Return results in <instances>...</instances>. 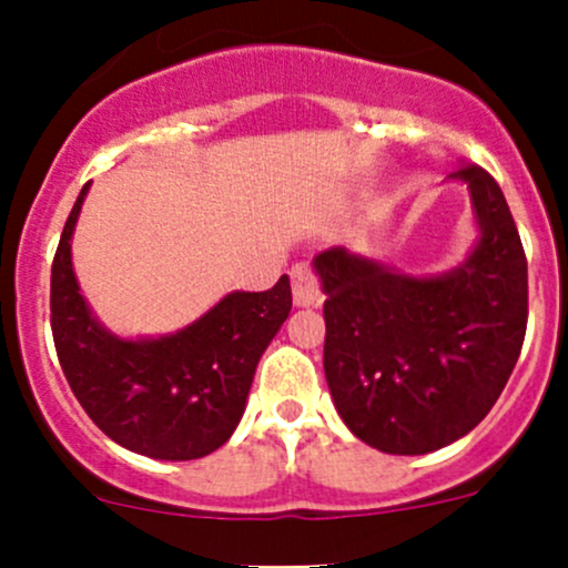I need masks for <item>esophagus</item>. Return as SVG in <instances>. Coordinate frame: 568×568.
I'll return each mask as SVG.
<instances>
[{"instance_id":"esophagus-1","label":"esophagus","mask_w":568,"mask_h":568,"mask_svg":"<svg viewBox=\"0 0 568 568\" xmlns=\"http://www.w3.org/2000/svg\"><path fill=\"white\" fill-rule=\"evenodd\" d=\"M291 291H294L296 307H318V304H324V291H321L313 266L296 264L291 268Z\"/></svg>"}]
</instances>
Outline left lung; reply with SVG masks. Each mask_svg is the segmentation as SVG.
I'll return each mask as SVG.
<instances>
[{"instance_id":"1","label":"left lung","mask_w":568,"mask_h":568,"mask_svg":"<svg viewBox=\"0 0 568 568\" xmlns=\"http://www.w3.org/2000/svg\"><path fill=\"white\" fill-rule=\"evenodd\" d=\"M479 242L463 266L410 277L345 247L324 285V373L337 414L386 455H427L479 425L504 392L528 324V261L498 182L459 165Z\"/></svg>"}]
</instances>
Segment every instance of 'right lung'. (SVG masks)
<instances>
[{
    "label": "right lung",
    "instance_id": "add662e5",
    "mask_svg": "<svg viewBox=\"0 0 568 568\" xmlns=\"http://www.w3.org/2000/svg\"><path fill=\"white\" fill-rule=\"evenodd\" d=\"M79 201L51 266V332L81 408L111 440L154 459L212 455L244 414L261 354L291 313V283L234 291L176 334L122 339L89 310L70 258Z\"/></svg>",
    "mask_w": 568,
    "mask_h": 568
}]
</instances>
